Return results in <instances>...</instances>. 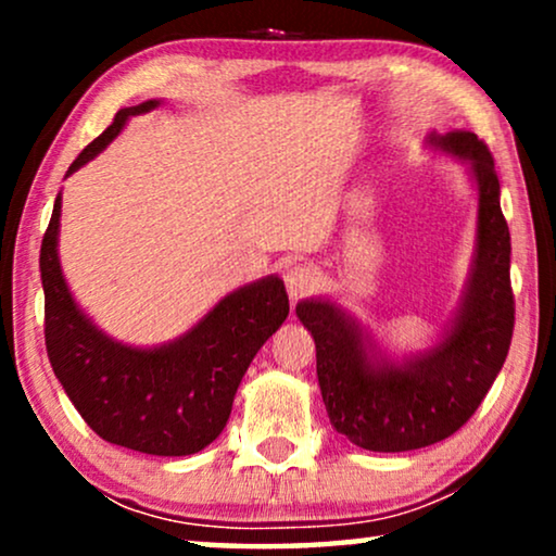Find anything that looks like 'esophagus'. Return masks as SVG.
<instances>
[{
  "instance_id": "34e87169",
  "label": "esophagus",
  "mask_w": 556,
  "mask_h": 556,
  "mask_svg": "<svg viewBox=\"0 0 556 556\" xmlns=\"http://www.w3.org/2000/svg\"><path fill=\"white\" fill-rule=\"evenodd\" d=\"M283 280H286V291L291 299H303V295L316 291L318 283H321V276H318L314 265L295 263L283 273Z\"/></svg>"
}]
</instances>
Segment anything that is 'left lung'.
Instances as JSON below:
<instances>
[{
	"mask_svg": "<svg viewBox=\"0 0 556 556\" xmlns=\"http://www.w3.org/2000/svg\"><path fill=\"white\" fill-rule=\"evenodd\" d=\"M430 147L463 159L478 187L473 265L443 339L428 352L390 362L337 303L308 299L295 306L316 341V375L331 425L375 453L417 451L451 438L489 394L511 346V235L491 151L470 131L430 134Z\"/></svg>",
	"mask_w": 556,
	"mask_h": 556,
	"instance_id": "8db88e82",
	"label": "left lung"
}]
</instances>
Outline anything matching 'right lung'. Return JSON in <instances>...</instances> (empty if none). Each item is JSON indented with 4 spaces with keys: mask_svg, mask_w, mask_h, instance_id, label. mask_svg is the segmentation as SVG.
Listing matches in <instances>:
<instances>
[{
    "mask_svg": "<svg viewBox=\"0 0 556 556\" xmlns=\"http://www.w3.org/2000/svg\"><path fill=\"white\" fill-rule=\"evenodd\" d=\"M162 101L121 109L67 174L109 147L131 116ZM60 194L40 248L45 346L52 371L90 430L149 455H192L215 440L235 392L265 341L288 316L283 280L268 276L225 295L200 324L154 349L126 346L98 329L71 295L58 257Z\"/></svg>",
    "mask_w": 556,
    "mask_h": 556,
    "instance_id": "right-lung-1",
    "label": "right lung"
}]
</instances>
